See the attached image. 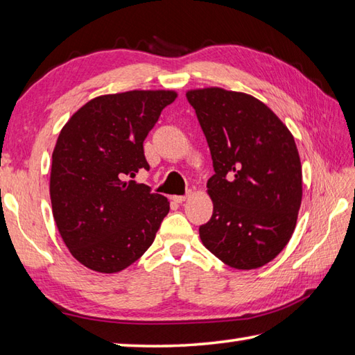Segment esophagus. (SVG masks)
Returning <instances> with one entry per match:
<instances>
[{
	"label": "esophagus",
	"mask_w": 355,
	"mask_h": 355,
	"mask_svg": "<svg viewBox=\"0 0 355 355\" xmlns=\"http://www.w3.org/2000/svg\"><path fill=\"white\" fill-rule=\"evenodd\" d=\"M187 198H189V195H173L172 200L175 202H184Z\"/></svg>",
	"instance_id": "34e87169"
}]
</instances>
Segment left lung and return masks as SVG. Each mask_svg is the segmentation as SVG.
<instances>
[{
  "instance_id": "left-lung-1",
  "label": "left lung",
  "mask_w": 355,
  "mask_h": 355,
  "mask_svg": "<svg viewBox=\"0 0 355 355\" xmlns=\"http://www.w3.org/2000/svg\"><path fill=\"white\" fill-rule=\"evenodd\" d=\"M212 154V218L201 243L232 268L266 266L284 250L302 202L293 134L266 103L220 87L186 92Z\"/></svg>"
}]
</instances>
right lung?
Instances as JSON below:
<instances>
[{
    "mask_svg": "<svg viewBox=\"0 0 355 355\" xmlns=\"http://www.w3.org/2000/svg\"><path fill=\"white\" fill-rule=\"evenodd\" d=\"M177 96L172 89L97 96L59 132L50 172L53 218L87 268L119 273L154 243L169 201L125 178L149 169L143 141Z\"/></svg>",
    "mask_w": 355,
    "mask_h": 355,
    "instance_id": "1",
    "label": "right lung"
}]
</instances>
